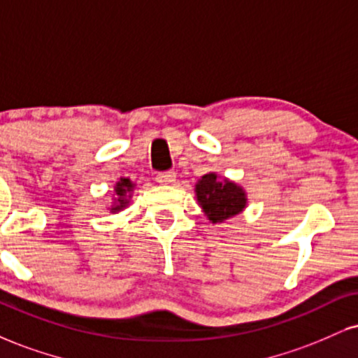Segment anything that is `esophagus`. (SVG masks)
Returning a JSON list of instances; mask_svg holds the SVG:
<instances>
[{"label": "esophagus", "instance_id": "1", "mask_svg": "<svg viewBox=\"0 0 358 358\" xmlns=\"http://www.w3.org/2000/svg\"><path fill=\"white\" fill-rule=\"evenodd\" d=\"M176 180L175 171H163V173L157 175V182L160 185H173Z\"/></svg>", "mask_w": 358, "mask_h": 358}]
</instances>
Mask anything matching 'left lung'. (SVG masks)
Instances as JSON below:
<instances>
[{
    "instance_id": "8db88e82",
    "label": "left lung",
    "mask_w": 358,
    "mask_h": 358,
    "mask_svg": "<svg viewBox=\"0 0 358 358\" xmlns=\"http://www.w3.org/2000/svg\"><path fill=\"white\" fill-rule=\"evenodd\" d=\"M198 205L212 223H222L247 208V192L217 173H206L195 185Z\"/></svg>"
}]
</instances>
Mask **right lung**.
Masks as SVG:
<instances>
[{
    "label": "right lung",
    "mask_w": 358,
    "mask_h": 358,
    "mask_svg": "<svg viewBox=\"0 0 358 358\" xmlns=\"http://www.w3.org/2000/svg\"><path fill=\"white\" fill-rule=\"evenodd\" d=\"M133 190H135V183H133L130 178H120V182H116L115 185L113 203L108 206L110 212L118 213L122 212L123 208H127L128 203H130Z\"/></svg>",
    "instance_id": "right-lung-1"
}]
</instances>
